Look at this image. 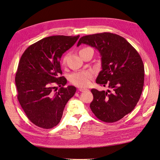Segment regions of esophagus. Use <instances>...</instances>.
<instances>
[{
    "label": "esophagus",
    "mask_w": 160,
    "mask_h": 160,
    "mask_svg": "<svg viewBox=\"0 0 160 160\" xmlns=\"http://www.w3.org/2000/svg\"><path fill=\"white\" fill-rule=\"evenodd\" d=\"M78 90L80 91V92H86V91H89V90L86 89V88H80V89H79Z\"/></svg>",
    "instance_id": "34e87169"
}]
</instances>
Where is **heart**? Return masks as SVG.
<instances>
[{"mask_svg": "<svg viewBox=\"0 0 160 160\" xmlns=\"http://www.w3.org/2000/svg\"><path fill=\"white\" fill-rule=\"evenodd\" d=\"M90 47H84L80 51V53L86 50L90 49ZM67 57L65 56L62 58V64H66ZM93 77V73L91 71H83V72H78L72 74L70 76V80L72 84L78 87H86L89 85Z\"/></svg>", "mask_w": 160, "mask_h": 160, "instance_id": "heart-1", "label": "heart"}]
</instances>
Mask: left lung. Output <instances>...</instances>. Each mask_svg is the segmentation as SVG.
<instances>
[{"label":"left lung","mask_w":160,"mask_h":160,"mask_svg":"<svg viewBox=\"0 0 160 160\" xmlns=\"http://www.w3.org/2000/svg\"><path fill=\"white\" fill-rule=\"evenodd\" d=\"M82 43L95 47L102 57L96 83L107 91L92 89L91 110L105 122H114L131 113L138 102L144 81V67L137 51L120 35L109 32L82 37Z\"/></svg>","instance_id":"left-lung-1"}]
</instances>
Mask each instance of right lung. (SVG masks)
Masks as SVG:
<instances>
[{
	"instance_id": "obj_1",
	"label": "right lung",
	"mask_w": 160,
	"mask_h": 160,
	"mask_svg": "<svg viewBox=\"0 0 160 160\" xmlns=\"http://www.w3.org/2000/svg\"><path fill=\"white\" fill-rule=\"evenodd\" d=\"M79 37L43 38L29 46L20 58L15 78L18 99L29 120L39 127L57 126L65 105L76 91L73 86L64 87L67 80L60 76V60ZM55 85L61 87L58 91Z\"/></svg>"
}]
</instances>
